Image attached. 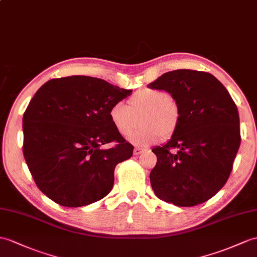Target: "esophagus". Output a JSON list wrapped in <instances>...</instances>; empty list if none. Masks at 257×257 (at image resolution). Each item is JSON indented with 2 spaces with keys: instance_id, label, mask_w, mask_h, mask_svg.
I'll return each instance as SVG.
<instances>
[{
  "instance_id": "1",
  "label": "esophagus",
  "mask_w": 257,
  "mask_h": 257,
  "mask_svg": "<svg viewBox=\"0 0 257 257\" xmlns=\"http://www.w3.org/2000/svg\"><path fill=\"white\" fill-rule=\"evenodd\" d=\"M144 148H141V147H135L134 148V155H141L143 152H144Z\"/></svg>"
}]
</instances>
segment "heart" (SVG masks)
<instances>
[{
  "label": "heart",
  "instance_id": "1",
  "mask_svg": "<svg viewBox=\"0 0 257 257\" xmlns=\"http://www.w3.org/2000/svg\"><path fill=\"white\" fill-rule=\"evenodd\" d=\"M127 104L122 101L113 103L108 114L116 132L125 137L132 134L140 118L142 126L131 137L135 145H152L161 136H172L179 128L180 107L166 90L143 88L127 100Z\"/></svg>",
  "mask_w": 257,
  "mask_h": 257
}]
</instances>
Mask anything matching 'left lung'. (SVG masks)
<instances>
[{
  "mask_svg": "<svg viewBox=\"0 0 257 257\" xmlns=\"http://www.w3.org/2000/svg\"><path fill=\"white\" fill-rule=\"evenodd\" d=\"M148 87L171 93L181 110L177 132L153 149L157 164L149 178L156 196L180 207L208 201L226 184L240 147L234 101L226 87L206 72H168Z\"/></svg>",
  "mask_w": 257,
  "mask_h": 257,
  "instance_id": "8db88e82",
  "label": "left lung"
}]
</instances>
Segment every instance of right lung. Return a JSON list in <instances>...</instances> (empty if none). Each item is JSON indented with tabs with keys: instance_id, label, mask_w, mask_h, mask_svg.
<instances>
[{
	"instance_id": "add662e5",
	"label": "right lung",
	"mask_w": 257,
	"mask_h": 257,
	"mask_svg": "<svg viewBox=\"0 0 257 257\" xmlns=\"http://www.w3.org/2000/svg\"><path fill=\"white\" fill-rule=\"evenodd\" d=\"M132 93L89 76L47 81L23 117V153L37 186L65 207H80L107 196L114 169L134 147L116 132L109 109ZM114 142L104 150L102 145Z\"/></svg>"
}]
</instances>
